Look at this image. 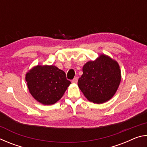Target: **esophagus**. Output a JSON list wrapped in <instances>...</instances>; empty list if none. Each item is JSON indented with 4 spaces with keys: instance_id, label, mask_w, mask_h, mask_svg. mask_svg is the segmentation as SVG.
<instances>
[{
    "instance_id": "obj_1",
    "label": "esophagus",
    "mask_w": 147,
    "mask_h": 147,
    "mask_svg": "<svg viewBox=\"0 0 147 147\" xmlns=\"http://www.w3.org/2000/svg\"><path fill=\"white\" fill-rule=\"evenodd\" d=\"M77 82H78V77H75V78H74L73 80H72V82L74 83V84L77 83Z\"/></svg>"
}]
</instances>
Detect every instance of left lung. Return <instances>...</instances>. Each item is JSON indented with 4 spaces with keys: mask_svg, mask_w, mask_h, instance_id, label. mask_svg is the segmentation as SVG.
<instances>
[{
    "mask_svg": "<svg viewBox=\"0 0 147 147\" xmlns=\"http://www.w3.org/2000/svg\"><path fill=\"white\" fill-rule=\"evenodd\" d=\"M78 85L88 100L102 104L113 97L121 80L120 67L110 57L101 54L84 65Z\"/></svg>",
    "mask_w": 147,
    "mask_h": 147,
    "instance_id": "8db88e82",
    "label": "left lung"
}]
</instances>
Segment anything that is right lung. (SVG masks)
<instances>
[{
	"label": "right lung",
	"instance_id": "obj_1",
	"mask_svg": "<svg viewBox=\"0 0 147 147\" xmlns=\"http://www.w3.org/2000/svg\"><path fill=\"white\" fill-rule=\"evenodd\" d=\"M26 81L32 96L44 105L56 103L71 84L63 71L54 65H37L26 74Z\"/></svg>",
	"mask_w": 147,
	"mask_h": 147
}]
</instances>
